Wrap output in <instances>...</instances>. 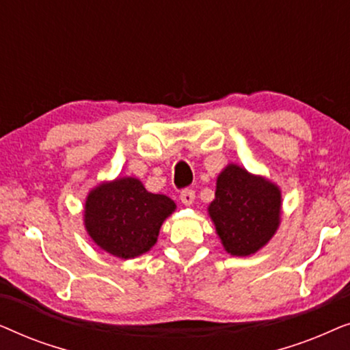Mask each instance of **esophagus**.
<instances>
[{
  "label": "esophagus",
  "mask_w": 350,
  "mask_h": 350,
  "mask_svg": "<svg viewBox=\"0 0 350 350\" xmlns=\"http://www.w3.org/2000/svg\"><path fill=\"white\" fill-rule=\"evenodd\" d=\"M180 199H181V204L186 205V207H189V205L194 204V199H196V194L193 189H183L180 193Z\"/></svg>",
  "instance_id": "1"
}]
</instances>
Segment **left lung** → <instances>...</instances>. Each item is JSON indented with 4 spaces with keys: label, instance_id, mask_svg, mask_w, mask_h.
Masks as SVG:
<instances>
[{
    "label": "left lung",
    "instance_id": "obj_1",
    "mask_svg": "<svg viewBox=\"0 0 350 350\" xmlns=\"http://www.w3.org/2000/svg\"><path fill=\"white\" fill-rule=\"evenodd\" d=\"M207 210L224 250L232 256H250L280 226L282 193L266 176L228 164L218 175L215 199Z\"/></svg>",
    "mask_w": 350,
    "mask_h": 350
}]
</instances>
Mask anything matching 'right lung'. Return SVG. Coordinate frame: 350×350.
I'll use <instances>...</instances> for the list:
<instances>
[{"mask_svg": "<svg viewBox=\"0 0 350 350\" xmlns=\"http://www.w3.org/2000/svg\"><path fill=\"white\" fill-rule=\"evenodd\" d=\"M176 205L164 194H152L133 176L102 181L89 191L84 228L97 247L109 255L132 260L150 252L162 223Z\"/></svg>", "mask_w": 350, "mask_h": 350, "instance_id": "add662e5", "label": "right lung"}]
</instances>
